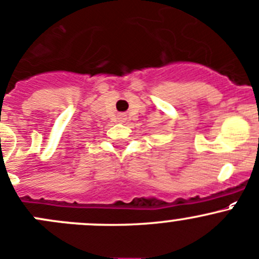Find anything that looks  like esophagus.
<instances>
[{"instance_id": "1", "label": "esophagus", "mask_w": 259, "mask_h": 259, "mask_svg": "<svg viewBox=\"0 0 259 259\" xmlns=\"http://www.w3.org/2000/svg\"><path fill=\"white\" fill-rule=\"evenodd\" d=\"M119 119H120V121H124V120H125V117L122 116V115H120V116H119Z\"/></svg>"}]
</instances>
